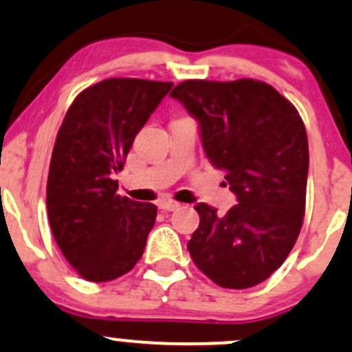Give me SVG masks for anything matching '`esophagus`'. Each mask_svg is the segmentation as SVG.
I'll list each match as a JSON object with an SVG mask.
<instances>
[{
	"instance_id": "obj_1",
	"label": "esophagus",
	"mask_w": 352,
	"mask_h": 352,
	"mask_svg": "<svg viewBox=\"0 0 352 352\" xmlns=\"http://www.w3.org/2000/svg\"><path fill=\"white\" fill-rule=\"evenodd\" d=\"M157 206L161 210H168V212H173V210L179 208V203L175 201V200H171V198H162V200H159Z\"/></svg>"
}]
</instances>
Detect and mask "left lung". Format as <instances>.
<instances>
[{"instance_id": "1", "label": "left lung", "mask_w": 352, "mask_h": 352, "mask_svg": "<svg viewBox=\"0 0 352 352\" xmlns=\"http://www.w3.org/2000/svg\"><path fill=\"white\" fill-rule=\"evenodd\" d=\"M200 123L213 168L237 197L226 215L206 203L188 251L222 288L244 289L271 276L295 245L305 215L309 139L296 108L257 79H188L171 93Z\"/></svg>"}]
</instances>
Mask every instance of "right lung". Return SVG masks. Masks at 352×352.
Segmentation results:
<instances>
[{
    "instance_id": "obj_1",
    "label": "right lung",
    "mask_w": 352,
    "mask_h": 352,
    "mask_svg": "<svg viewBox=\"0 0 352 352\" xmlns=\"http://www.w3.org/2000/svg\"><path fill=\"white\" fill-rule=\"evenodd\" d=\"M173 82L110 78L69 107L50 159L47 213L67 263L93 283L129 273L146 249L157 206L117 193L133 139Z\"/></svg>"
}]
</instances>
